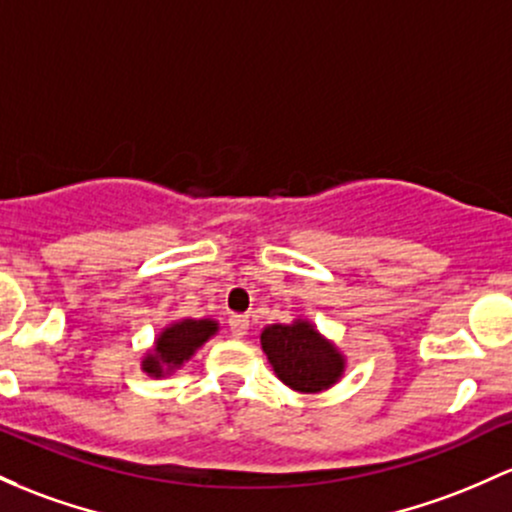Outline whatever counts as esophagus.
Here are the masks:
<instances>
[{"label":"esophagus","mask_w":512,"mask_h":512,"mask_svg":"<svg viewBox=\"0 0 512 512\" xmlns=\"http://www.w3.org/2000/svg\"><path fill=\"white\" fill-rule=\"evenodd\" d=\"M228 325L233 338H245L247 330H250V320H247V316H230Z\"/></svg>","instance_id":"esophagus-1"}]
</instances>
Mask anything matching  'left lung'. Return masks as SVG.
Masks as SVG:
<instances>
[{
  "mask_svg": "<svg viewBox=\"0 0 512 512\" xmlns=\"http://www.w3.org/2000/svg\"><path fill=\"white\" fill-rule=\"evenodd\" d=\"M260 342L274 374L294 391H325L338 384L345 372V357L338 347L325 340L308 320L267 325Z\"/></svg>",
  "mask_w": 512,
  "mask_h": 512,
  "instance_id": "1",
  "label": "left lung"
}]
</instances>
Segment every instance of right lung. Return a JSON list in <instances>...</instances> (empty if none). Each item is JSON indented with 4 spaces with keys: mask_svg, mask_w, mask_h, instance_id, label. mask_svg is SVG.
<instances>
[{
    "mask_svg": "<svg viewBox=\"0 0 512 512\" xmlns=\"http://www.w3.org/2000/svg\"><path fill=\"white\" fill-rule=\"evenodd\" d=\"M218 333V323L213 318H184L167 325L157 335L155 347L143 357L140 369L148 376H165L182 367L189 357L204 345L206 340Z\"/></svg>",
    "mask_w": 512,
    "mask_h": 512,
    "instance_id": "right-lung-1",
    "label": "right lung"
}]
</instances>
